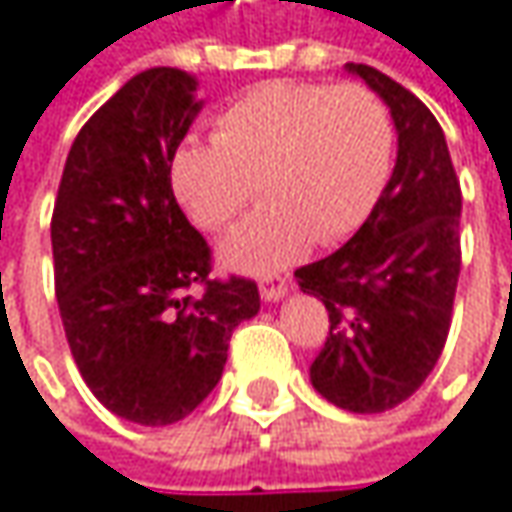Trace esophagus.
<instances>
[{
    "label": "esophagus",
    "mask_w": 512,
    "mask_h": 512,
    "mask_svg": "<svg viewBox=\"0 0 512 512\" xmlns=\"http://www.w3.org/2000/svg\"><path fill=\"white\" fill-rule=\"evenodd\" d=\"M284 293H287V278H284V275L272 272V275H263V278H260V296H263L266 302H278Z\"/></svg>",
    "instance_id": "1"
}]
</instances>
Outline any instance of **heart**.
<instances>
[{
  "instance_id": "heart-1",
  "label": "heart",
  "mask_w": 512,
  "mask_h": 512,
  "mask_svg": "<svg viewBox=\"0 0 512 512\" xmlns=\"http://www.w3.org/2000/svg\"><path fill=\"white\" fill-rule=\"evenodd\" d=\"M393 146V117L369 87L269 81L219 114L213 140H184L169 178L190 219L213 234L231 228L260 190L266 208L222 243V257L266 272L310 243L351 237L387 187Z\"/></svg>"
}]
</instances>
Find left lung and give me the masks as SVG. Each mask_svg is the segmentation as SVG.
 Returning <instances> with one entry per match:
<instances>
[{
    "mask_svg": "<svg viewBox=\"0 0 512 512\" xmlns=\"http://www.w3.org/2000/svg\"><path fill=\"white\" fill-rule=\"evenodd\" d=\"M387 105L398 158L369 219L343 249L296 269L328 310L310 381L351 413H384L437 366L460 278V178L437 117L398 81L349 64Z\"/></svg>",
    "mask_w": 512,
    "mask_h": 512,
    "instance_id": "1",
    "label": "left lung"
}]
</instances>
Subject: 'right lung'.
Returning a JSON list of instances; mask_svg holds the SVG:
<instances>
[{"mask_svg":"<svg viewBox=\"0 0 512 512\" xmlns=\"http://www.w3.org/2000/svg\"><path fill=\"white\" fill-rule=\"evenodd\" d=\"M193 90L172 67L125 81L81 125L52 210L72 360L111 413L152 428L208 398L234 328L260 310L252 278H210L208 240L172 193L169 163L199 114Z\"/></svg>","mask_w":512,"mask_h":512,"instance_id":"add662e5","label":"right lung"}]
</instances>
